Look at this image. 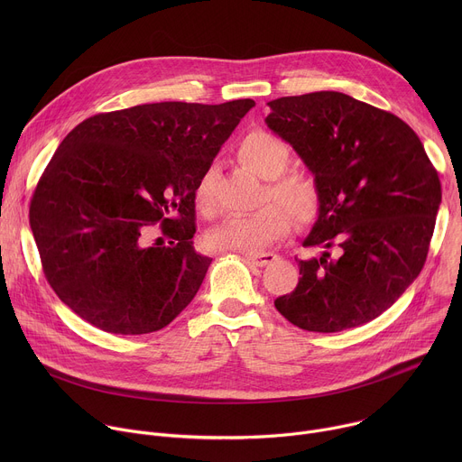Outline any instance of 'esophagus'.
<instances>
[{
	"label": "esophagus",
	"mask_w": 462,
	"mask_h": 462,
	"mask_svg": "<svg viewBox=\"0 0 462 462\" xmlns=\"http://www.w3.org/2000/svg\"><path fill=\"white\" fill-rule=\"evenodd\" d=\"M245 257H246L248 263H252V265H255V267H267L278 259V255L271 254V252H248V254H245Z\"/></svg>",
	"instance_id": "obj_1"
}]
</instances>
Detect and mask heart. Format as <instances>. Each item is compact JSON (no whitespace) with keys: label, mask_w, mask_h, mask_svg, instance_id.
<instances>
[{"label":"heart","mask_w":462,"mask_h":462,"mask_svg":"<svg viewBox=\"0 0 462 462\" xmlns=\"http://www.w3.org/2000/svg\"><path fill=\"white\" fill-rule=\"evenodd\" d=\"M237 157L248 170L267 180L263 201L273 199L287 206L300 221H310L318 214L316 182L301 173H285L292 152L283 139L265 129L250 131L237 146ZM216 182L217 166L210 164L197 179L193 191L197 208L208 216L216 212ZM282 208L269 203L246 216H230L208 232L207 243L214 250H259L287 236L292 226L291 214Z\"/></svg>","instance_id":"obj_1"}]
</instances>
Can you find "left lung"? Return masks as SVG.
Returning a JSON list of instances; mask_svg holds the SVG:
<instances>
[{"label":"left lung","mask_w":462,"mask_h":462,"mask_svg":"<svg viewBox=\"0 0 462 462\" xmlns=\"http://www.w3.org/2000/svg\"><path fill=\"white\" fill-rule=\"evenodd\" d=\"M267 125L301 157L319 193L298 259V287L276 309L312 333L364 325L420 274L440 205V180L399 116L338 91L269 102Z\"/></svg>","instance_id":"1"}]
</instances>
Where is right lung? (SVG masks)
Here are the masks:
<instances>
[{
    "label": "right lung",
    "instance_id": "1",
    "mask_svg": "<svg viewBox=\"0 0 462 462\" xmlns=\"http://www.w3.org/2000/svg\"><path fill=\"white\" fill-rule=\"evenodd\" d=\"M254 106L143 104L95 115L61 141L29 221L45 278L75 314L148 335L188 307L212 263L191 241L195 184ZM153 224L168 244L143 243Z\"/></svg>",
    "mask_w": 462,
    "mask_h": 462
}]
</instances>
